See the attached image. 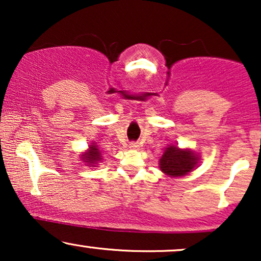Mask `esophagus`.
I'll use <instances>...</instances> for the list:
<instances>
[{
	"mask_svg": "<svg viewBox=\"0 0 261 261\" xmlns=\"http://www.w3.org/2000/svg\"><path fill=\"white\" fill-rule=\"evenodd\" d=\"M128 147H130V148H139L140 145H139V142H130Z\"/></svg>",
	"mask_w": 261,
	"mask_h": 261,
	"instance_id": "1",
	"label": "esophagus"
}]
</instances>
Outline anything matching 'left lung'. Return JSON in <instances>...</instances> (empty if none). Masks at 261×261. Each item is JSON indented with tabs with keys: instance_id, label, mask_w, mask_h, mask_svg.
Returning <instances> with one entry per match:
<instances>
[{
	"instance_id": "8db88e82",
	"label": "left lung",
	"mask_w": 261,
	"mask_h": 261,
	"mask_svg": "<svg viewBox=\"0 0 261 261\" xmlns=\"http://www.w3.org/2000/svg\"><path fill=\"white\" fill-rule=\"evenodd\" d=\"M196 164L197 158L193 151L169 146L162 155L160 168L169 176H182L195 168Z\"/></svg>"
}]
</instances>
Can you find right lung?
I'll use <instances>...</instances> for the list:
<instances>
[{
    "label": "right lung",
    "instance_id": "obj_1",
    "mask_svg": "<svg viewBox=\"0 0 261 261\" xmlns=\"http://www.w3.org/2000/svg\"><path fill=\"white\" fill-rule=\"evenodd\" d=\"M100 160H101L100 152L95 145H92L91 147H89V151L87 152V153L83 154V161H85L86 163H88L87 166L93 167L94 164H97V162H99Z\"/></svg>",
    "mask_w": 261,
    "mask_h": 261
}]
</instances>
